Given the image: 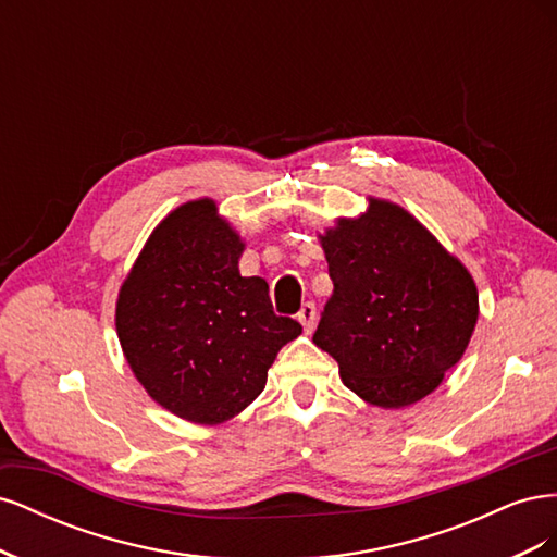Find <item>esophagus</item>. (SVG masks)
Returning <instances> with one entry per match:
<instances>
[{
	"label": "esophagus",
	"instance_id": "esophagus-1",
	"mask_svg": "<svg viewBox=\"0 0 557 557\" xmlns=\"http://www.w3.org/2000/svg\"><path fill=\"white\" fill-rule=\"evenodd\" d=\"M297 320L301 323V327H305V332L311 334L313 327H315V323H318V309H315V305H311V301H307V305L301 307V311L297 313Z\"/></svg>",
	"mask_w": 557,
	"mask_h": 557
}]
</instances>
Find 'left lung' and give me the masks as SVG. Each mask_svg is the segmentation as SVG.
Wrapping results in <instances>:
<instances>
[{
  "label": "left lung",
  "instance_id": "obj_1",
  "mask_svg": "<svg viewBox=\"0 0 557 557\" xmlns=\"http://www.w3.org/2000/svg\"><path fill=\"white\" fill-rule=\"evenodd\" d=\"M334 295L313 344L339 364L348 391L381 409L416 404L460 362L479 320L469 269L395 201L318 234Z\"/></svg>",
  "mask_w": 557,
  "mask_h": 557
}]
</instances>
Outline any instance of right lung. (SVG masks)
<instances>
[{
  "label": "right lung",
  "mask_w": 557,
  "mask_h": 557,
  "mask_svg": "<svg viewBox=\"0 0 557 557\" xmlns=\"http://www.w3.org/2000/svg\"><path fill=\"white\" fill-rule=\"evenodd\" d=\"M244 248L211 197L190 199L150 232L117 290L115 332L132 374L195 425L239 416L301 334L274 313L264 278L242 276Z\"/></svg>",
  "instance_id": "1"
}]
</instances>
